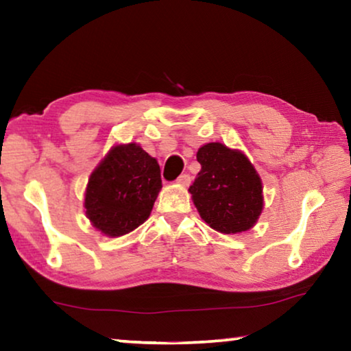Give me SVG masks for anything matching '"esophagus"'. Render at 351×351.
I'll return each mask as SVG.
<instances>
[{
	"mask_svg": "<svg viewBox=\"0 0 351 351\" xmlns=\"http://www.w3.org/2000/svg\"><path fill=\"white\" fill-rule=\"evenodd\" d=\"M190 181H192V178H190L189 173H182V175L176 180V182L181 184V186H189Z\"/></svg>",
	"mask_w": 351,
	"mask_h": 351,
	"instance_id": "esophagus-1",
	"label": "esophagus"
}]
</instances>
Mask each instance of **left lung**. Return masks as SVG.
<instances>
[{"label": "left lung", "instance_id": "obj_1", "mask_svg": "<svg viewBox=\"0 0 351 351\" xmlns=\"http://www.w3.org/2000/svg\"><path fill=\"white\" fill-rule=\"evenodd\" d=\"M201 170L190 186L199 217L221 234H240L257 223L263 210V187L251 161L219 142L197 153Z\"/></svg>", "mask_w": 351, "mask_h": 351}]
</instances>
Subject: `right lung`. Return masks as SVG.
<instances>
[{
    "label": "right lung",
    "mask_w": 351,
    "mask_h": 351,
    "mask_svg": "<svg viewBox=\"0 0 351 351\" xmlns=\"http://www.w3.org/2000/svg\"><path fill=\"white\" fill-rule=\"evenodd\" d=\"M161 187L156 159L134 142L116 145L88 181L86 217L106 237L125 235L150 217Z\"/></svg>",
    "instance_id": "right-lung-1"
}]
</instances>
